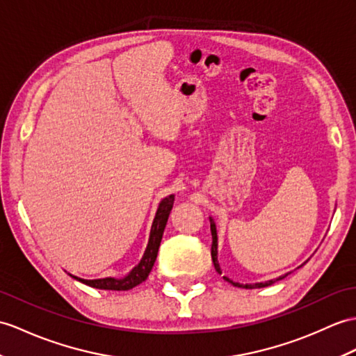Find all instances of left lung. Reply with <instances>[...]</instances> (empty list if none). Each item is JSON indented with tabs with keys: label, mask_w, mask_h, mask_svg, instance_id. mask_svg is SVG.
<instances>
[{
	"label": "left lung",
	"mask_w": 356,
	"mask_h": 356,
	"mask_svg": "<svg viewBox=\"0 0 356 356\" xmlns=\"http://www.w3.org/2000/svg\"><path fill=\"white\" fill-rule=\"evenodd\" d=\"M211 234H212V245H211V256H212V262H213V267H216V270L221 275V268H220V264H218V259H217V229H216V222H213L211 220ZM286 276V275H285ZM285 276H280L279 279H284ZM222 279L227 280L229 284H232L234 286H238V288H249V290H253V288H264V286H268L271 284H275V280H267V282H259V284H250V285H243V284H238V282H234V280H230L229 277L222 276ZM277 280V279H276Z\"/></svg>",
	"instance_id": "1"
}]
</instances>
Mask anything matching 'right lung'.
Wrapping results in <instances>:
<instances>
[{"label": "right lung", "mask_w": 356, "mask_h": 356, "mask_svg": "<svg viewBox=\"0 0 356 356\" xmlns=\"http://www.w3.org/2000/svg\"><path fill=\"white\" fill-rule=\"evenodd\" d=\"M172 204H175V195L165 197L163 200L159 203L158 212H156V217L153 220L152 230H150V239H148L147 249L144 252L143 259L138 264V266L131 270L126 277L122 279H113V277H106V279H94V280H86V279H79L80 282H83L92 288H98V290H112V291H129L136 285L143 284L144 280L150 275V271L154 266L156 256L159 252L161 239L163 235V229L167 226V221L170 217V212L172 209Z\"/></svg>", "instance_id": "add662e5"}]
</instances>
